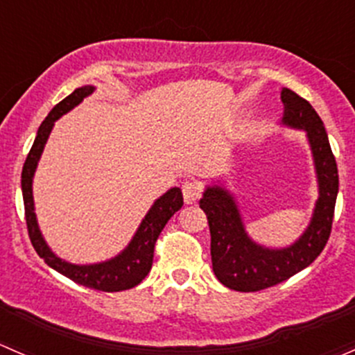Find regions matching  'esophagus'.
Instances as JSON below:
<instances>
[{
  "label": "esophagus",
  "instance_id": "34e87169",
  "mask_svg": "<svg viewBox=\"0 0 355 355\" xmlns=\"http://www.w3.org/2000/svg\"><path fill=\"white\" fill-rule=\"evenodd\" d=\"M182 196L188 205L196 203L202 196V184L198 181H186L182 182Z\"/></svg>",
  "mask_w": 355,
  "mask_h": 355
}]
</instances>
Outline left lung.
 Here are the masks:
<instances>
[{
    "mask_svg": "<svg viewBox=\"0 0 355 355\" xmlns=\"http://www.w3.org/2000/svg\"><path fill=\"white\" fill-rule=\"evenodd\" d=\"M287 126L304 130L311 145L318 176L316 207L304 234L288 248L270 250L251 241L244 231L234 196L222 186H208L200 200L210 227L214 273L220 284L237 292H257L277 286L304 270L327 246L338 193V171L323 121L306 98L282 89Z\"/></svg>",
    "mask_w": 355,
    "mask_h": 355,
    "instance_id": "left-lung-1",
    "label": "left lung"
}]
</instances>
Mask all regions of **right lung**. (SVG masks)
<instances>
[{
    "label": "right lung",
    "mask_w": 355,
    "mask_h": 355,
    "mask_svg": "<svg viewBox=\"0 0 355 355\" xmlns=\"http://www.w3.org/2000/svg\"><path fill=\"white\" fill-rule=\"evenodd\" d=\"M92 92V85L76 89L75 92L64 97L60 104L54 105L53 111L47 114V118L39 126L37 137H35L34 145H32L27 160L24 164V169H21V195H24L25 220H27L28 237H31L32 246H34L39 257L51 268H54L61 275L71 279L73 282L80 284V286L96 288V291L102 292H119L138 286L148 275V272L152 268L153 250H155L157 239H159L160 232L166 227L169 218L182 207V193L179 188H171L166 195L160 196L152 205L148 214L145 215L140 227H138L131 243L126 246V250L123 253H119L118 257L109 259V261L96 263V265H73V263L58 258L49 250L41 231H39L37 218H35L34 196H32V179H34L37 162L41 159L44 145H46L47 138H49L54 121L60 119L63 114H67L68 111H71L75 105H78L83 98L89 97Z\"/></svg>",
    "instance_id": "add662e5"
}]
</instances>
